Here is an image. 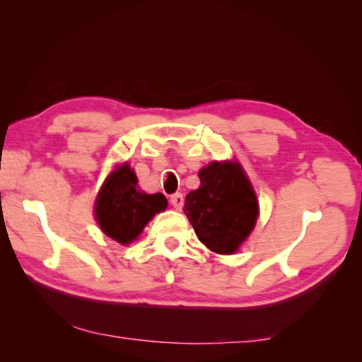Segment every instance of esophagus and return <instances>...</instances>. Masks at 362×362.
I'll use <instances>...</instances> for the list:
<instances>
[{
	"instance_id": "34e87169",
	"label": "esophagus",
	"mask_w": 362,
	"mask_h": 362,
	"mask_svg": "<svg viewBox=\"0 0 362 362\" xmlns=\"http://www.w3.org/2000/svg\"><path fill=\"white\" fill-rule=\"evenodd\" d=\"M170 204H173L177 211H180L183 207V194L175 193V194L170 196Z\"/></svg>"
}]
</instances>
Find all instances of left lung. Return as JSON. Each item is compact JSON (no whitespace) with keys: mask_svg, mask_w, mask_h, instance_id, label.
<instances>
[{"mask_svg":"<svg viewBox=\"0 0 362 362\" xmlns=\"http://www.w3.org/2000/svg\"><path fill=\"white\" fill-rule=\"evenodd\" d=\"M201 185L185 198L183 212L196 236L217 254L236 252L254 230L259 203L238 163H211L199 170Z\"/></svg>","mask_w":362,"mask_h":362,"instance_id":"left-lung-1","label":"left lung"}]
</instances>
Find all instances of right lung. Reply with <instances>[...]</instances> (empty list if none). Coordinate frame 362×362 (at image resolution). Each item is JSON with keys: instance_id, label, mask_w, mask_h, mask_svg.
<instances>
[{"instance_id": "1", "label": "right lung", "mask_w": 362, "mask_h": 362, "mask_svg": "<svg viewBox=\"0 0 362 362\" xmlns=\"http://www.w3.org/2000/svg\"><path fill=\"white\" fill-rule=\"evenodd\" d=\"M137 182L129 164H122L108 175L95 201L97 223L119 244L136 240L155 214L168 207L166 196L140 192Z\"/></svg>"}]
</instances>
